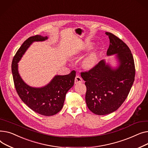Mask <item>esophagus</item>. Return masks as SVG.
Returning <instances> with one entry per match:
<instances>
[{
    "label": "esophagus",
    "mask_w": 148,
    "mask_h": 148,
    "mask_svg": "<svg viewBox=\"0 0 148 148\" xmlns=\"http://www.w3.org/2000/svg\"><path fill=\"white\" fill-rule=\"evenodd\" d=\"M82 82V77L81 76H79L77 75L76 76V77H75V84L81 83Z\"/></svg>",
    "instance_id": "esophagus-1"
}]
</instances>
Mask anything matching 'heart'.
Returning a JSON list of instances; mask_svg holds the SVG:
<instances>
[{"mask_svg": "<svg viewBox=\"0 0 148 148\" xmlns=\"http://www.w3.org/2000/svg\"><path fill=\"white\" fill-rule=\"evenodd\" d=\"M92 47L91 43H87L85 47L84 48V50H87L90 49ZM98 61V53L97 51H94L90 55L86 57L83 61V65L86 69H91L94 67L97 63Z\"/></svg>", "mask_w": 148, "mask_h": 148, "instance_id": "heart-1", "label": "heart"}]
</instances>
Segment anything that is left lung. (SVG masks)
<instances>
[{
	"label": "left lung",
	"instance_id": "1",
	"mask_svg": "<svg viewBox=\"0 0 148 148\" xmlns=\"http://www.w3.org/2000/svg\"><path fill=\"white\" fill-rule=\"evenodd\" d=\"M107 56L115 55L117 66L112 67L102 60L88 72L81 73L86 87L85 101L94 114L105 115L116 110L127 97L135 77L133 55L128 47L109 32Z\"/></svg>",
	"mask_w": 148,
	"mask_h": 148
}]
</instances>
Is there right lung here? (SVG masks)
Instances as JSON below:
<instances>
[{
    "instance_id": "add662e5",
    "label": "right lung",
    "mask_w": 148,
    "mask_h": 148,
    "mask_svg": "<svg viewBox=\"0 0 148 148\" xmlns=\"http://www.w3.org/2000/svg\"><path fill=\"white\" fill-rule=\"evenodd\" d=\"M47 36L36 35L29 38L17 51L12 62L15 87L21 100L32 110L44 116L54 115L62 110L67 92L74 85L76 72L66 75H56L47 85L39 88L25 84L18 72V64L23 56L34 42L48 39Z\"/></svg>"
}]
</instances>
